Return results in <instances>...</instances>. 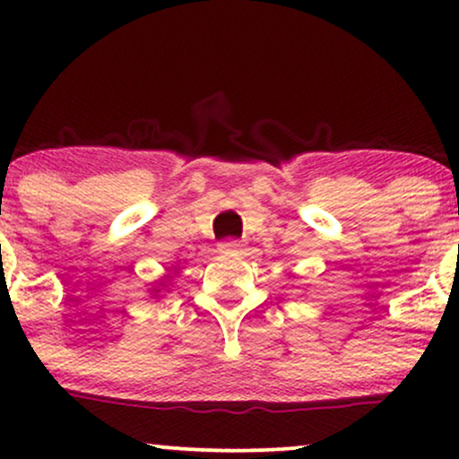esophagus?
I'll return each instance as SVG.
<instances>
[{
  "mask_svg": "<svg viewBox=\"0 0 459 459\" xmlns=\"http://www.w3.org/2000/svg\"><path fill=\"white\" fill-rule=\"evenodd\" d=\"M241 247L244 244L239 239H226L220 244V252H241Z\"/></svg>",
  "mask_w": 459,
  "mask_h": 459,
  "instance_id": "esophagus-1",
  "label": "esophagus"
}]
</instances>
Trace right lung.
<instances>
[{
	"instance_id": "right-lung-1",
	"label": "right lung",
	"mask_w": 459,
	"mask_h": 459,
	"mask_svg": "<svg viewBox=\"0 0 459 459\" xmlns=\"http://www.w3.org/2000/svg\"><path fill=\"white\" fill-rule=\"evenodd\" d=\"M161 287H163V284H161ZM155 293H160V289H155Z\"/></svg>"
}]
</instances>
